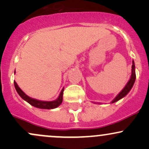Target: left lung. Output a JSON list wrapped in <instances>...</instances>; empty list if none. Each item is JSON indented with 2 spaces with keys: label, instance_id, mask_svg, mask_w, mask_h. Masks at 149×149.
Returning <instances> with one entry per match:
<instances>
[{
  "label": "left lung",
  "instance_id": "left-lung-1",
  "mask_svg": "<svg viewBox=\"0 0 149 149\" xmlns=\"http://www.w3.org/2000/svg\"><path fill=\"white\" fill-rule=\"evenodd\" d=\"M135 80H136V73H135V65H134V60H132V73H131L130 78V80H128L127 84H126L125 86L124 87V88L123 89V90H121V91L118 94L117 96H116L115 98H114L113 100L111 101V104L115 103V102H118V101H119L120 100H121V99L125 97L126 95H127V94L129 93L131 89L132 88L133 85H134V84ZM93 103L99 104H102V103H98V102H97V103H96V102H93Z\"/></svg>",
  "mask_w": 149,
  "mask_h": 149
}]
</instances>
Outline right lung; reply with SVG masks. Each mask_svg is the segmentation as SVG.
I'll use <instances>...</instances> for the list:
<instances>
[{
	"label": "right lung",
	"mask_w": 149,
	"mask_h": 149,
	"mask_svg": "<svg viewBox=\"0 0 149 149\" xmlns=\"http://www.w3.org/2000/svg\"><path fill=\"white\" fill-rule=\"evenodd\" d=\"M14 85L15 88L16 89V91L17 92L18 95L23 99L24 100L26 101V102H28L29 104H30L31 105L33 106L34 107L38 108V109H53L57 108L60 104L62 103L63 101V92H64V88H62L61 91L59 94V97L56 99L55 100L53 101H42V100H38L36 99H33L30 97L28 95H26V94L21 90V88L18 86L17 83L16 82L14 81Z\"/></svg>",
	"instance_id": "add662e5"
}]
</instances>
